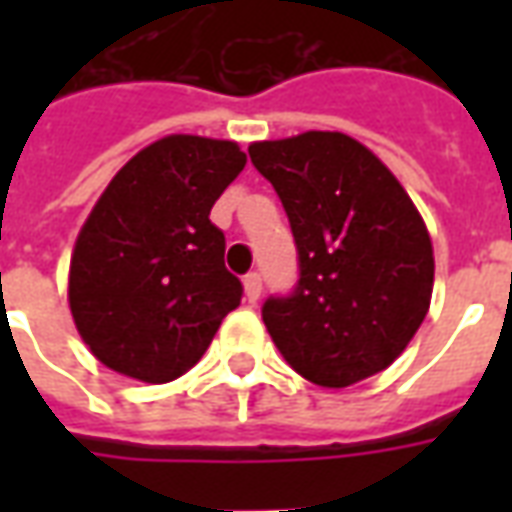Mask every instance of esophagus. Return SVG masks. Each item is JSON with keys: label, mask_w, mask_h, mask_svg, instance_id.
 <instances>
[{"label": "esophagus", "mask_w": 512, "mask_h": 512, "mask_svg": "<svg viewBox=\"0 0 512 512\" xmlns=\"http://www.w3.org/2000/svg\"><path fill=\"white\" fill-rule=\"evenodd\" d=\"M244 293L249 304H255V301L260 299V293H263V279H260L257 271H252V274H246L244 277Z\"/></svg>", "instance_id": "obj_1"}]
</instances>
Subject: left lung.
Segmentation results:
<instances>
[{"instance_id": "8db88e82", "label": "left lung", "mask_w": 512, "mask_h": 512, "mask_svg": "<svg viewBox=\"0 0 512 512\" xmlns=\"http://www.w3.org/2000/svg\"><path fill=\"white\" fill-rule=\"evenodd\" d=\"M249 158L288 213L299 282L263 323L299 376L340 389L403 354L433 293L428 227L397 178L340 131L255 142Z\"/></svg>"}]
</instances>
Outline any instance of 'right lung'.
Here are the masks:
<instances>
[{
    "mask_svg": "<svg viewBox=\"0 0 512 512\" xmlns=\"http://www.w3.org/2000/svg\"><path fill=\"white\" fill-rule=\"evenodd\" d=\"M235 142L172 134L139 150L76 238L73 321L98 362L167 384L200 362L244 285L224 268L213 202L238 178Z\"/></svg>",
    "mask_w": 512,
    "mask_h": 512,
    "instance_id": "add662e5",
    "label": "right lung"
}]
</instances>
